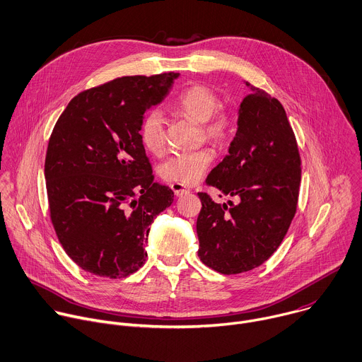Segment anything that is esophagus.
I'll list each match as a JSON object with an SVG mask.
<instances>
[{
  "label": "esophagus",
  "mask_w": 362,
  "mask_h": 362,
  "mask_svg": "<svg viewBox=\"0 0 362 362\" xmlns=\"http://www.w3.org/2000/svg\"><path fill=\"white\" fill-rule=\"evenodd\" d=\"M171 189L174 191V194H175L177 197H182V195H187V194H189V188H187L185 185H182V184H178V182H174V184H171Z\"/></svg>",
  "instance_id": "obj_1"
}]
</instances>
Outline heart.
Returning a JSON list of instances; mask_svg holds the SVG:
<instances>
[{
    "mask_svg": "<svg viewBox=\"0 0 362 362\" xmlns=\"http://www.w3.org/2000/svg\"><path fill=\"white\" fill-rule=\"evenodd\" d=\"M219 98L214 89L205 85H192L182 90L175 99V109L189 119L204 123L205 133L216 140H226L235 130V115L229 109H216ZM140 141L146 150L160 154L165 144L164 119L160 110L148 112L140 123ZM214 160L208 148L184 153L171 157L163 165V175L168 181L182 185L197 184Z\"/></svg>",
    "mask_w": 362,
    "mask_h": 362,
    "instance_id": "1",
    "label": "heart"
}]
</instances>
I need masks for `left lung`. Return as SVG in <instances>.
I'll return each mask as SVG.
<instances>
[{"label":"left lung","mask_w":362,"mask_h":362,"mask_svg":"<svg viewBox=\"0 0 362 362\" xmlns=\"http://www.w3.org/2000/svg\"><path fill=\"white\" fill-rule=\"evenodd\" d=\"M246 86L250 95L239 106L229 154L206 178L239 202L228 206L198 192V256L223 274L252 270L274 253L294 218L301 181L297 141L281 103L249 82Z\"/></svg>","instance_id":"8db88e82"}]
</instances>
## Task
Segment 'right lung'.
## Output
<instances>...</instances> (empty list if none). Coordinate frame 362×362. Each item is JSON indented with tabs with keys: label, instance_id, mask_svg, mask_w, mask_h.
<instances>
[{
	"label": "right lung",
	"instance_id": "1",
	"mask_svg": "<svg viewBox=\"0 0 362 362\" xmlns=\"http://www.w3.org/2000/svg\"><path fill=\"white\" fill-rule=\"evenodd\" d=\"M180 74L123 76L75 96L47 150L51 221L68 256L83 270L127 277L146 262L154 218L174 192L154 182L139 129Z\"/></svg>",
	"mask_w": 362,
	"mask_h": 362
}]
</instances>
